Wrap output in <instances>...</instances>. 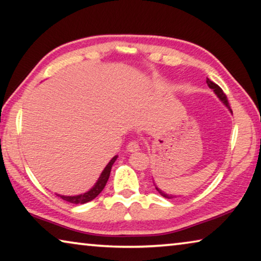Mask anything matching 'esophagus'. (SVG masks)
Wrapping results in <instances>:
<instances>
[{"instance_id":"34e87169","label":"esophagus","mask_w":261,"mask_h":261,"mask_svg":"<svg viewBox=\"0 0 261 261\" xmlns=\"http://www.w3.org/2000/svg\"><path fill=\"white\" fill-rule=\"evenodd\" d=\"M139 143L137 140H132V141H130L129 144H127V146H126V148H127V151L129 152H136V151H138L139 149Z\"/></svg>"}]
</instances>
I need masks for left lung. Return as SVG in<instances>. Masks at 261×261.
<instances>
[{"instance_id": "8db88e82", "label": "left lung", "mask_w": 261, "mask_h": 261, "mask_svg": "<svg viewBox=\"0 0 261 261\" xmlns=\"http://www.w3.org/2000/svg\"><path fill=\"white\" fill-rule=\"evenodd\" d=\"M206 83H207V85H208L211 88H212V90H213L214 92H215V94L216 95H218L219 96V98H220V100L221 101H222V102L224 103V105H226L227 106V107L229 108V109H230V107H229V102H228V99H227V96H226V94H224L223 93V91H222V88H221L219 85H218V84H215V83H213V82H212L211 81V79H208V78H207L206 79ZM230 112H231V109H230ZM232 113V112H231ZM155 189L158 190V191L159 192H160L161 194H162V196L163 197H166V198H168V199H170V198L171 197H173V196H168V194L167 193H163L162 191H161V190H159L156 187H155Z\"/></svg>"}]
</instances>
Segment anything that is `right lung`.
Segmentation results:
<instances>
[{"label": "right lung", "mask_w": 261, "mask_h": 261, "mask_svg": "<svg viewBox=\"0 0 261 261\" xmlns=\"http://www.w3.org/2000/svg\"><path fill=\"white\" fill-rule=\"evenodd\" d=\"M117 156H114L110 162L108 163L107 166L102 171V174L98 179V182L95 183V185L93 188H92L90 191L84 193V194H79V196H73V197H69V196H60V194H56L57 197L62 198V199L68 201V202H71V204H86V202L93 200L96 196H99L100 192L102 191L103 188L106 187V183H107V180L109 178V175H110V170H112V167L114 165L115 160H116Z\"/></svg>", "instance_id": "add662e5"}]
</instances>
